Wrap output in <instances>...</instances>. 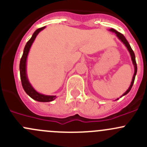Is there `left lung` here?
Returning <instances> with one entry per match:
<instances>
[{
  "label": "left lung",
  "mask_w": 147,
  "mask_h": 147,
  "mask_svg": "<svg viewBox=\"0 0 147 147\" xmlns=\"http://www.w3.org/2000/svg\"><path fill=\"white\" fill-rule=\"evenodd\" d=\"M110 31H112V32H115V33H116V35H117V36L118 38H119V40H121V42H122L123 43H124V45H125L126 47H127V49H128V50H129V51L130 55H131V60H132L133 64H134V76H133V78H132V81H131V84H130V87H129L128 90H127V91H126L125 92H124V94H123L122 95H121V97H123V96H124V95H125V94H127V93H128L129 92L130 90H131V87H132L133 84H134V80H135L136 74H137V63H136V60H135V55H134V51H133V50H132V49H131V46H130L129 44L128 41L127 40V39H126V38H125V37H124V35H122V34L120 33V32H118V31H117L116 30L113 29V28H111V29H110ZM118 99H119V98H118ZM118 99H117V100H118Z\"/></svg>",
  "instance_id": "8db88e82"
}]
</instances>
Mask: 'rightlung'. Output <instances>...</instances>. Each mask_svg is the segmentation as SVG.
Returning <instances> with one entry per match:
<instances>
[{"label":"right lung","mask_w":147,"mask_h":147,"mask_svg":"<svg viewBox=\"0 0 147 147\" xmlns=\"http://www.w3.org/2000/svg\"><path fill=\"white\" fill-rule=\"evenodd\" d=\"M45 27H42L40 28H38V30L34 32L33 35L31 37L30 39L28 41L25 46L24 50H23V54L22 56L21 59H20V80H21L22 86H23V89H24L25 92L33 100H36L38 102H51L54 100L56 98V96H48V95H44V94H40L38 92L35 91L33 89V87L31 86L30 84L29 81H28L27 78V75H26V60H27V57L28 53H29L30 48L31 45H32V42H33L34 40L36 38L37 35L42 30H43Z\"/></svg>","instance_id":"obj_1"}]
</instances>
